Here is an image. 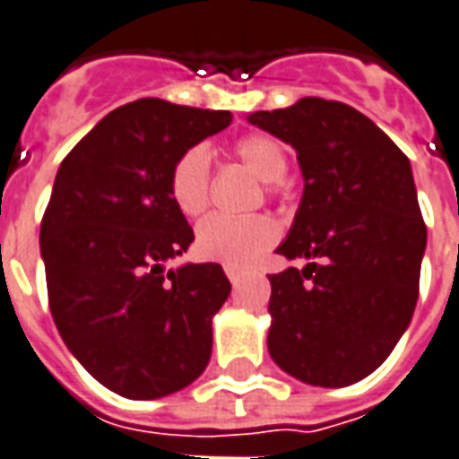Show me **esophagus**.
<instances>
[{"instance_id":"obj_1","label":"esophagus","mask_w":459,"mask_h":459,"mask_svg":"<svg viewBox=\"0 0 459 459\" xmlns=\"http://www.w3.org/2000/svg\"><path fill=\"white\" fill-rule=\"evenodd\" d=\"M225 273H227V279L232 281V283H237V281L242 279V271L237 269V266H225Z\"/></svg>"}]
</instances>
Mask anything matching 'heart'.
Wrapping results in <instances>:
<instances>
[{"mask_svg": "<svg viewBox=\"0 0 459 459\" xmlns=\"http://www.w3.org/2000/svg\"><path fill=\"white\" fill-rule=\"evenodd\" d=\"M232 153L247 169H252L259 178L266 180V190L271 195H279L283 190L289 153L279 139L269 134H247L232 143ZM169 190L170 200L186 217H197L205 212L212 190V169L205 146H190L180 153L170 169ZM276 239H279V227L266 215L232 217L217 212L205 217L195 230L197 254L227 266L252 264L259 254L273 247Z\"/></svg>", "mask_w": 459, "mask_h": 459, "instance_id": "1", "label": "heart"}]
</instances>
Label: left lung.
Instances as JSON below:
<instances>
[{
	"label": "left lung",
	"instance_id": "8db88e82",
	"mask_svg": "<svg viewBox=\"0 0 459 459\" xmlns=\"http://www.w3.org/2000/svg\"><path fill=\"white\" fill-rule=\"evenodd\" d=\"M249 122L299 152L303 200L271 273L269 352L313 386H350L384 364L418 300L426 222L406 153L354 107L303 97Z\"/></svg>",
	"mask_w": 459,
	"mask_h": 459
}]
</instances>
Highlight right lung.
I'll use <instances>...</instances> for the list:
<instances>
[{
    "instance_id": "obj_1",
    "label": "right lung",
    "mask_w": 459,
    "mask_h": 459,
    "mask_svg": "<svg viewBox=\"0 0 459 459\" xmlns=\"http://www.w3.org/2000/svg\"><path fill=\"white\" fill-rule=\"evenodd\" d=\"M230 122L143 97L60 163L41 220L48 306L75 359L119 396H169L210 362L212 316L232 286L220 264L163 271L195 239L169 178L180 153Z\"/></svg>"
}]
</instances>
